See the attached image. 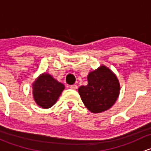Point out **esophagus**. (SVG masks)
<instances>
[{
    "instance_id": "34e87169",
    "label": "esophagus",
    "mask_w": 151,
    "mask_h": 151,
    "mask_svg": "<svg viewBox=\"0 0 151 151\" xmlns=\"http://www.w3.org/2000/svg\"><path fill=\"white\" fill-rule=\"evenodd\" d=\"M77 88H78V87H77V85H71V86H70V88H71V89H72V90H77Z\"/></svg>"
}]
</instances>
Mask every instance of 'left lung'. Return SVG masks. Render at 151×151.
I'll list each match as a JSON object with an SVG mask.
<instances>
[{
  "instance_id": "obj_1",
  "label": "left lung",
  "mask_w": 151,
  "mask_h": 151,
  "mask_svg": "<svg viewBox=\"0 0 151 151\" xmlns=\"http://www.w3.org/2000/svg\"><path fill=\"white\" fill-rule=\"evenodd\" d=\"M120 83L116 75L105 66L91 71L88 85L79 88L82 101L93 113H100L112 107L120 93Z\"/></svg>"
}]
</instances>
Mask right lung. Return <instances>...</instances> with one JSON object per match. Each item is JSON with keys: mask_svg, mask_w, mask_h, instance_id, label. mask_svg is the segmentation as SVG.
Here are the masks:
<instances>
[{"mask_svg": "<svg viewBox=\"0 0 151 151\" xmlns=\"http://www.w3.org/2000/svg\"><path fill=\"white\" fill-rule=\"evenodd\" d=\"M32 87L35 101L45 109H48L55 104L65 88L64 85L47 73L41 74L33 82Z\"/></svg>", "mask_w": 151, "mask_h": 151, "instance_id": "obj_1", "label": "right lung"}]
</instances>
